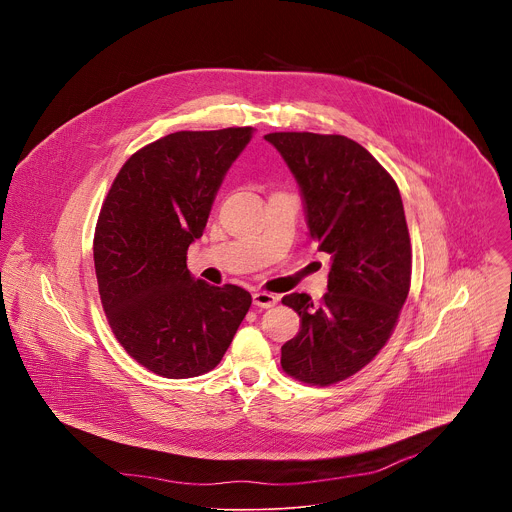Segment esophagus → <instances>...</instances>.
<instances>
[{"instance_id":"obj_1","label":"esophagus","mask_w":512,"mask_h":512,"mask_svg":"<svg viewBox=\"0 0 512 512\" xmlns=\"http://www.w3.org/2000/svg\"><path fill=\"white\" fill-rule=\"evenodd\" d=\"M253 304L257 306V308H273L275 304H277V296H273V294H267V291H255L253 294Z\"/></svg>"}]
</instances>
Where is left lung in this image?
I'll return each mask as SVG.
<instances>
[{
  "mask_svg": "<svg viewBox=\"0 0 512 512\" xmlns=\"http://www.w3.org/2000/svg\"><path fill=\"white\" fill-rule=\"evenodd\" d=\"M265 139L300 186L310 237L330 253L320 306L308 294L281 300L302 320L281 346V367L326 387L358 373L393 334L411 285L403 200L391 174L344 135L281 131Z\"/></svg>",
  "mask_w": 512,
  "mask_h": 512,
  "instance_id": "left-lung-1",
  "label": "left lung"
}]
</instances>
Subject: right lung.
<instances>
[{"label": "right lung", "instance_id": "right-lung-1", "mask_svg": "<svg viewBox=\"0 0 512 512\" xmlns=\"http://www.w3.org/2000/svg\"><path fill=\"white\" fill-rule=\"evenodd\" d=\"M253 127L176 131L135 152L101 206L93 257L109 326L145 369L166 379L212 371L251 308L239 285L186 267L225 174Z\"/></svg>", "mask_w": 512, "mask_h": 512}]
</instances>
